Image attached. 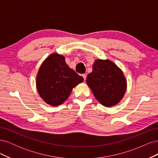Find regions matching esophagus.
I'll use <instances>...</instances> for the list:
<instances>
[{
    "instance_id": "34e87169",
    "label": "esophagus",
    "mask_w": 158,
    "mask_h": 158,
    "mask_svg": "<svg viewBox=\"0 0 158 158\" xmlns=\"http://www.w3.org/2000/svg\"><path fill=\"white\" fill-rule=\"evenodd\" d=\"M82 77L84 78V80H85V79H86V74H82Z\"/></svg>"
}]
</instances>
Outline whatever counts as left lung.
<instances>
[{
    "instance_id": "obj_1",
    "label": "left lung",
    "mask_w": 158,
    "mask_h": 158,
    "mask_svg": "<svg viewBox=\"0 0 158 158\" xmlns=\"http://www.w3.org/2000/svg\"><path fill=\"white\" fill-rule=\"evenodd\" d=\"M86 83L95 99L106 107L117 106L123 98L127 88L122 70L109 59L95 60Z\"/></svg>"
}]
</instances>
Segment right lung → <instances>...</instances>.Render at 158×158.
<instances>
[{"mask_svg":"<svg viewBox=\"0 0 158 158\" xmlns=\"http://www.w3.org/2000/svg\"><path fill=\"white\" fill-rule=\"evenodd\" d=\"M83 81L82 76L66 63L63 55L54 52L41 64L35 83L41 99L51 106H58L69 98L73 88Z\"/></svg>","mask_w":158,"mask_h":158,"instance_id":"right-lung-1","label":"right lung"}]
</instances>
